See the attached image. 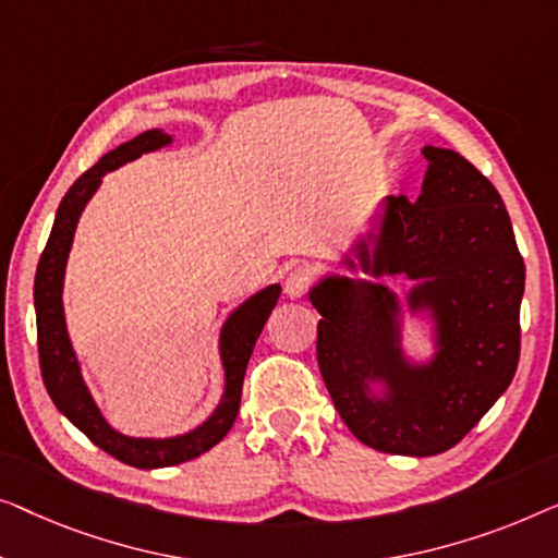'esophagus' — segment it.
<instances>
[{
    "instance_id": "esophagus-1",
    "label": "esophagus",
    "mask_w": 558,
    "mask_h": 558,
    "mask_svg": "<svg viewBox=\"0 0 558 558\" xmlns=\"http://www.w3.org/2000/svg\"><path fill=\"white\" fill-rule=\"evenodd\" d=\"M311 282H313V276H311L308 270H305V268H293L286 276V295H290V298L305 295V293H308Z\"/></svg>"
}]
</instances>
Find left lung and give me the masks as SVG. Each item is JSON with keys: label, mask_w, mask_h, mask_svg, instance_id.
<instances>
[{"label": "left lung", "mask_w": 558, "mask_h": 558, "mask_svg": "<svg viewBox=\"0 0 558 558\" xmlns=\"http://www.w3.org/2000/svg\"><path fill=\"white\" fill-rule=\"evenodd\" d=\"M422 154L420 197L384 199L354 255L372 278L414 280L407 308L433 318L435 356H404L402 305L384 282L326 276L308 293L320 313L318 368L341 420L374 450L414 458L458 445L513 381L525 286L496 186L452 148ZM372 383L383 384L379 398Z\"/></svg>", "instance_id": "1"}]
</instances>
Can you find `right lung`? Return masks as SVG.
<instances>
[{"label":"right lung","mask_w":558,"mask_h":558,"mask_svg":"<svg viewBox=\"0 0 558 558\" xmlns=\"http://www.w3.org/2000/svg\"><path fill=\"white\" fill-rule=\"evenodd\" d=\"M171 136L159 129L144 131L141 136L125 141L119 148L108 151L96 167L75 179L65 197H62L50 240L40 255L35 272V313H37V349H40V368L45 389L54 407L81 429V433L98 445L100 450L113 454L125 465L154 470L169 468L199 458L222 439L234 425L240 412L242 379H245L247 361L253 356L255 341L260 336L270 311L276 308L280 286H268L260 293L250 295L245 303L238 305L225 320L222 333H219V356L225 366V395L219 399L217 410L202 422L197 429L186 435L154 439V437H129L116 433L108 425L98 404L93 402L88 387H85L81 364L70 343L65 311H62V280H65V265L70 247H73L75 227L81 219L85 204L104 182L108 171L123 167L141 154L156 151V148L169 146Z\"/></svg>","instance_id":"1"}]
</instances>
